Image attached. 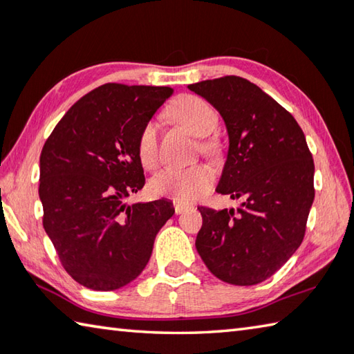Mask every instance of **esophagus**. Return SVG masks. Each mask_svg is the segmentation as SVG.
I'll return each instance as SVG.
<instances>
[{"label":"esophagus","mask_w":354,"mask_h":354,"mask_svg":"<svg viewBox=\"0 0 354 354\" xmlns=\"http://www.w3.org/2000/svg\"><path fill=\"white\" fill-rule=\"evenodd\" d=\"M188 208H189L188 203H182V202H178V201H174V209H176L177 214L185 213Z\"/></svg>","instance_id":"obj_1"}]
</instances>
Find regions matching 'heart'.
I'll return each mask as SVG.
<instances>
[{
  "label": "heart",
  "instance_id": "obj_1",
  "mask_svg": "<svg viewBox=\"0 0 354 354\" xmlns=\"http://www.w3.org/2000/svg\"><path fill=\"white\" fill-rule=\"evenodd\" d=\"M169 116L194 136H207L218 126L219 116L212 105L199 96L183 95L171 104ZM202 151L214 152V141H203ZM138 157L146 167H152L158 157V124L147 121L138 135ZM213 183V171L207 165H191L185 167L166 166L151 178L149 188L152 194L172 197L178 202H193L209 189Z\"/></svg>",
  "mask_w": 354,
  "mask_h": 354
}]
</instances>
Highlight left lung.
Instances as JSON below:
<instances>
[{"instance_id": "1", "label": "left lung", "mask_w": 354, "mask_h": 354, "mask_svg": "<svg viewBox=\"0 0 354 354\" xmlns=\"http://www.w3.org/2000/svg\"><path fill=\"white\" fill-rule=\"evenodd\" d=\"M219 111L228 133L216 191L243 199L236 209L199 207L196 249L219 280H268L299 249L314 202V161L294 116L238 76L188 85Z\"/></svg>"}]
</instances>
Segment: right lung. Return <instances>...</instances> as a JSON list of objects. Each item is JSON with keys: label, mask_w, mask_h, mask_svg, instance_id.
<instances>
[{"label": "right lung", "mask_w": 354, "mask_h": 354, "mask_svg": "<svg viewBox=\"0 0 354 354\" xmlns=\"http://www.w3.org/2000/svg\"><path fill=\"white\" fill-rule=\"evenodd\" d=\"M172 93L97 86L66 111L41 149L43 227L62 266L85 288L115 290L133 281L176 212L167 199L124 202L145 187L138 135Z\"/></svg>", "instance_id": "1"}]
</instances>
